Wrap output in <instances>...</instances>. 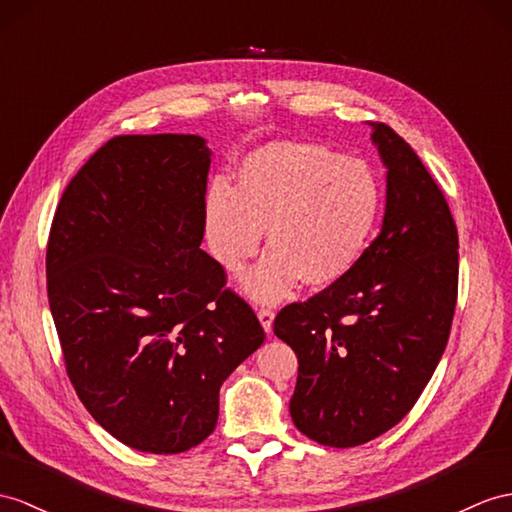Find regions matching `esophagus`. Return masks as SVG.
<instances>
[{
	"label": "esophagus",
	"mask_w": 512,
	"mask_h": 512,
	"mask_svg": "<svg viewBox=\"0 0 512 512\" xmlns=\"http://www.w3.org/2000/svg\"><path fill=\"white\" fill-rule=\"evenodd\" d=\"M273 317H276V310H273L271 306H260L258 308V319H260V323H263L265 332L273 330Z\"/></svg>",
	"instance_id": "esophagus-1"
}]
</instances>
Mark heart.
Here are the masks:
<instances>
[{
  "label": "heart",
  "mask_w": 512,
  "mask_h": 512,
  "mask_svg": "<svg viewBox=\"0 0 512 512\" xmlns=\"http://www.w3.org/2000/svg\"><path fill=\"white\" fill-rule=\"evenodd\" d=\"M236 186L206 193V232L228 271L245 267L267 230L269 254L247 273L254 299H278L302 280L323 289L350 273L382 213V184L365 160L315 143H269L239 167Z\"/></svg>",
  "instance_id": "obj_1"
}]
</instances>
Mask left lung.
Masks as SVG:
<instances>
[{
	"mask_svg": "<svg viewBox=\"0 0 512 512\" xmlns=\"http://www.w3.org/2000/svg\"><path fill=\"white\" fill-rule=\"evenodd\" d=\"M371 128L389 169L380 234L345 278L273 321L299 363L295 428L328 447L363 445L410 413L445 352L458 297V230L443 191L400 134Z\"/></svg>",
	"mask_w": 512,
	"mask_h": 512,
	"instance_id": "1",
	"label": "left lung"
}]
</instances>
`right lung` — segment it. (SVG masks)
Instances as JSON below:
<instances>
[{
  "label": "right lung",
  "instance_id": "add662e5",
  "mask_svg": "<svg viewBox=\"0 0 512 512\" xmlns=\"http://www.w3.org/2000/svg\"><path fill=\"white\" fill-rule=\"evenodd\" d=\"M195 134L112 136L62 193L47 297L67 376L117 441L180 454L213 434L223 380L265 330L199 243L210 152Z\"/></svg>",
  "mask_w": 512,
  "mask_h": 512
}]
</instances>
